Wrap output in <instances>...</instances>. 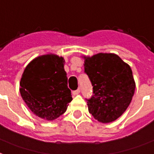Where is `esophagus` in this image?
Wrapping results in <instances>:
<instances>
[{"mask_svg": "<svg viewBox=\"0 0 154 154\" xmlns=\"http://www.w3.org/2000/svg\"><path fill=\"white\" fill-rule=\"evenodd\" d=\"M80 94V90H79V89H77V91H72V94H73V95H77V94Z\"/></svg>", "mask_w": 154, "mask_h": 154, "instance_id": "esophagus-1", "label": "esophagus"}]
</instances>
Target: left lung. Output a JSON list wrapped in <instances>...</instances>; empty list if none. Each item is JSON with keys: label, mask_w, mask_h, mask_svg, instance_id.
<instances>
[{"label": "left lung", "mask_w": 154, "mask_h": 154, "mask_svg": "<svg viewBox=\"0 0 154 154\" xmlns=\"http://www.w3.org/2000/svg\"><path fill=\"white\" fill-rule=\"evenodd\" d=\"M82 57L93 86V95L87 100L89 112L100 122H112L123 114L135 93L131 68L112 53Z\"/></svg>", "instance_id": "obj_1"}]
</instances>
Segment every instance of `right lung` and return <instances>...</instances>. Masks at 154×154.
Segmentation results:
<instances>
[{"label":"right lung","instance_id":"obj_1","mask_svg":"<svg viewBox=\"0 0 154 154\" xmlns=\"http://www.w3.org/2000/svg\"><path fill=\"white\" fill-rule=\"evenodd\" d=\"M64 59L54 54L41 55L25 68L19 91L34 114L53 121L63 114L72 100L68 87Z\"/></svg>","mask_w":154,"mask_h":154}]
</instances>
